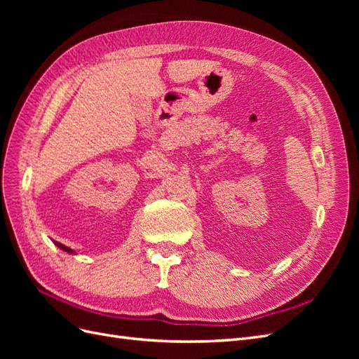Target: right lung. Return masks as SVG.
<instances>
[{
  "label": "right lung",
  "instance_id": "add662e5",
  "mask_svg": "<svg viewBox=\"0 0 359 359\" xmlns=\"http://www.w3.org/2000/svg\"><path fill=\"white\" fill-rule=\"evenodd\" d=\"M53 244H55L58 248H61L62 252H66V253H69V255H76L74 250H72V248L67 247V245H64V244H61V243H55V241H53Z\"/></svg>",
  "mask_w": 359,
  "mask_h": 359
}]
</instances>
